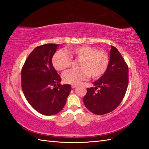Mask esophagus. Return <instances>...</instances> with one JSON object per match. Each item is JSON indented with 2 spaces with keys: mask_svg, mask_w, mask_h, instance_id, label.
Instances as JSON below:
<instances>
[{
  "mask_svg": "<svg viewBox=\"0 0 149 149\" xmlns=\"http://www.w3.org/2000/svg\"><path fill=\"white\" fill-rule=\"evenodd\" d=\"M76 88V86H75V85H72V88H73V89H74V88Z\"/></svg>",
  "mask_w": 149,
  "mask_h": 149,
  "instance_id": "esophagus-1",
  "label": "esophagus"
}]
</instances>
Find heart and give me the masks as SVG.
<instances>
[{
    "instance_id": "1",
    "label": "heart",
    "mask_w": 149,
    "mask_h": 149,
    "mask_svg": "<svg viewBox=\"0 0 149 149\" xmlns=\"http://www.w3.org/2000/svg\"><path fill=\"white\" fill-rule=\"evenodd\" d=\"M67 53L62 50L53 56L52 64L58 71H65L70 66L72 58L79 60V68L70 70L63 75V81L66 84L77 85L90 76L98 79L105 74L109 64V57L104 50H98L95 47L82 45L69 49Z\"/></svg>"
}]
</instances>
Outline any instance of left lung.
<instances>
[{
	"label": "left lung",
	"mask_w": 149,
	"mask_h": 149,
	"mask_svg": "<svg viewBox=\"0 0 149 149\" xmlns=\"http://www.w3.org/2000/svg\"><path fill=\"white\" fill-rule=\"evenodd\" d=\"M109 56L107 71L94 82L95 87L87 88L83 98L86 108L96 115H105L115 109L122 102L128 86V66L121 54L111 45Z\"/></svg>",
	"instance_id": "left-lung-1"
}]
</instances>
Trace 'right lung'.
Returning <instances> with one entry per match:
<instances>
[{
    "instance_id": "1",
    "label": "right lung",
    "mask_w": 149,
    "mask_h": 149,
    "mask_svg": "<svg viewBox=\"0 0 149 149\" xmlns=\"http://www.w3.org/2000/svg\"><path fill=\"white\" fill-rule=\"evenodd\" d=\"M58 44L36 47L22 68V88L28 102L44 115H54L64 107L71 91L70 84H60L61 79L52 65V56Z\"/></svg>"
}]
</instances>
